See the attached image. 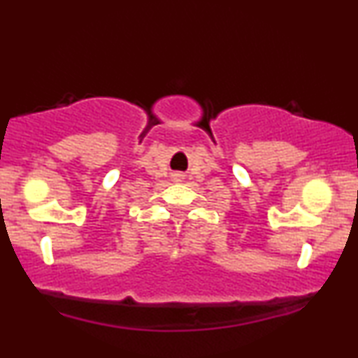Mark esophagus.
Masks as SVG:
<instances>
[{"mask_svg":"<svg viewBox=\"0 0 358 358\" xmlns=\"http://www.w3.org/2000/svg\"><path fill=\"white\" fill-rule=\"evenodd\" d=\"M178 180H180V178H178Z\"/></svg>","mask_w":358,"mask_h":358,"instance_id":"esophagus-1","label":"esophagus"}]
</instances>
